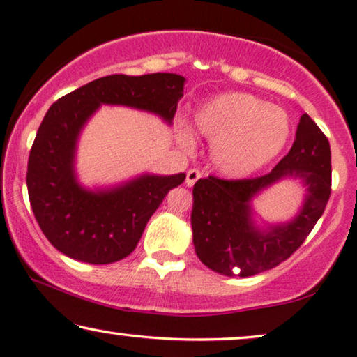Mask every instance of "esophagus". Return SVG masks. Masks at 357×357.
Listing matches in <instances>:
<instances>
[{
	"instance_id": "obj_1",
	"label": "esophagus",
	"mask_w": 357,
	"mask_h": 357,
	"mask_svg": "<svg viewBox=\"0 0 357 357\" xmlns=\"http://www.w3.org/2000/svg\"><path fill=\"white\" fill-rule=\"evenodd\" d=\"M200 178H202V172H199V169H195V168L189 169L188 174H185V184L190 188V185H194Z\"/></svg>"
}]
</instances>
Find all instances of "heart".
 <instances>
[{
	"label": "heart",
	"mask_w": 357,
	"mask_h": 357,
	"mask_svg": "<svg viewBox=\"0 0 357 357\" xmlns=\"http://www.w3.org/2000/svg\"><path fill=\"white\" fill-rule=\"evenodd\" d=\"M194 126L213 142L215 167L233 178L248 176L277 158L293 134L284 109L243 92L222 93L200 105Z\"/></svg>",
	"instance_id": "b5f03b06"
}]
</instances>
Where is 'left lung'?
<instances>
[{"instance_id":"1","label":"left lung","mask_w":357,"mask_h":357,"mask_svg":"<svg viewBox=\"0 0 357 357\" xmlns=\"http://www.w3.org/2000/svg\"><path fill=\"white\" fill-rule=\"evenodd\" d=\"M286 176L301 177L310 194L293 222L262 234L250 222V199ZM331 192V152L325 135L309 114L299 119L293 147L272 172L257 178L208 176L194 184L192 222L195 254L202 264L228 277H252L275 268L301 248L322 217Z\"/></svg>"}]
</instances>
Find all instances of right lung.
<instances>
[{
    "instance_id": "obj_1",
    "label": "right lung",
    "mask_w": 357,
    "mask_h": 357,
    "mask_svg": "<svg viewBox=\"0 0 357 357\" xmlns=\"http://www.w3.org/2000/svg\"><path fill=\"white\" fill-rule=\"evenodd\" d=\"M184 80L169 73L113 74L82 85L50 107L30 149L27 189L40 229L59 252L103 265L135 249L150 217L185 174H145L121 188L90 192L74 178L79 130L102 103L147 109L169 123L183 97Z\"/></svg>"
}]
</instances>
